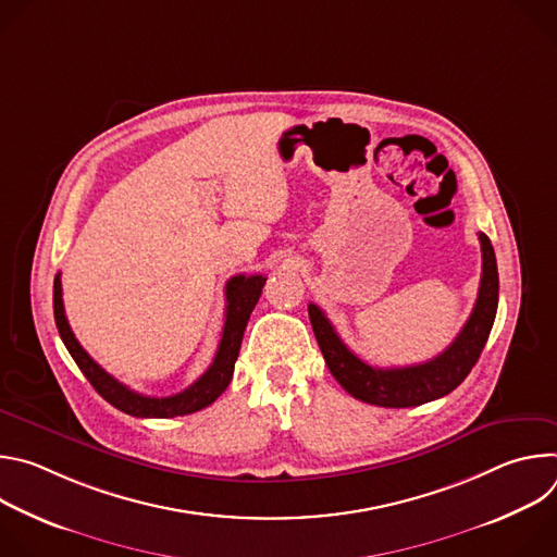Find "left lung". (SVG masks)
I'll list each match as a JSON object with an SVG mask.
<instances>
[{"instance_id":"1","label":"left lung","mask_w":557,"mask_h":557,"mask_svg":"<svg viewBox=\"0 0 557 557\" xmlns=\"http://www.w3.org/2000/svg\"><path fill=\"white\" fill-rule=\"evenodd\" d=\"M481 237L483 275L479 297L458 337L434 359L406 368H372L339 339L329 317L308 304V317L329 370L355 399L379 408H414L456 389L479 361L498 310L496 253L485 233Z\"/></svg>"}]
</instances>
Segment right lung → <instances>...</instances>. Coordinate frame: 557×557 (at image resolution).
<instances>
[{"mask_svg":"<svg viewBox=\"0 0 557 557\" xmlns=\"http://www.w3.org/2000/svg\"><path fill=\"white\" fill-rule=\"evenodd\" d=\"M267 277L264 275H235L226 282V314H224V329L222 339L218 346V352L213 357V363L207 368V372L194 381L187 389L172 394V396H145L121 381H116L112 374H108L84 348L76 342L74 333L70 331V324L65 320L63 299H61V273L54 275V322L59 329V335L72 355L74 363L82 368L86 379L92 383V387L103 396V399L114 406L116 410L138 417V419H174L185 417L191 412H198L207 406H211L218 396L226 389L233 376L235 359L240 355L243 337L247 331L249 317L262 295Z\"/></svg>","mask_w":557,"mask_h":557,"instance_id":"right-lung-1","label":"right lung"}]
</instances>
